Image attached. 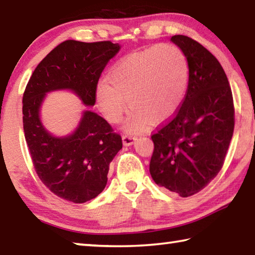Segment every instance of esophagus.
I'll return each instance as SVG.
<instances>
[{
	"instance_id": "1",
	"label": "esophagus",
	"mask_w": 255,
	"mask_h": 255,
	"mask_svg": "<svg viewBox=\"0 0 255 255\" xmlns=\"http://www.w3.org/2000/svg\"><path fill=\"white\" fill-rule=\"evenodd\" d=\"M136 137H133L131 135H124L123 136V143L125 146H130L133 143H135Z\"/></svg>"
}]
</instances>
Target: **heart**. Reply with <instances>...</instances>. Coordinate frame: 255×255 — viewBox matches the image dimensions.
Listing matches in <instances>:
<instances>
[{
  "mask_svg": "<svg viewBox=\"0 0 255 255\" xmlns=\"http://www.w3.org/2000/svg\"><path fill=\"white\" fill-rule=\"evenodd\" d=\"M189 79L187 57L178 46L161 44L135 51L112 67L109 81L97 88L99 109L112 124L132 111L127 130L143 131L154 123L172 117L183 101Z\"/></svg>",
  "mask_w": 255,
  "mask_h": 255,
  "instance_id": "heart-1",
  "label": "heart"
}]
</instances>
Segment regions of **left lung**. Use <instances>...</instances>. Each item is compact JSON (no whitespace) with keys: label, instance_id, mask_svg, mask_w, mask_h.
<instances>
[{"label":"left lung","instance_id":"1","mask_svg":"<svg viewBox=\"0 0 255 255\" xmlns=\"http://www.w3.org/2000/svg\"><path fill=\"white\" fill-rule=\"evenodd\" d=\"M171 41L187 57L188 90L173 119L152 135L149 172L159 187L189 197L222 169L234 131V103L225 72L208 49L182 34Z\"/></svg>","mask_w":255,"mask_h":255}]
</instances>
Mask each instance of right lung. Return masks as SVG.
<instances>
[{
	"instance_id": "obj_1",
	"label": "right lung",
	"mask_w": 255,
	"mask_h": 255,
	"mask_svg": "<svg viewBox=\"0 0 255 255\" xmlns=\"http://www.w3.org/2000/svg\"><path fill=\"white\" fill-rule=\"evenodd\" d=\"M120 48L111 41H64L38 64L23 93V131L34 170L51 192L74 204L93 199L106 188L122 137L89 108L74 131L55 136L41 123L42 102L47 93L68 90L84 106H94L101 73Z\"/></svg>"
}]
</instances>
